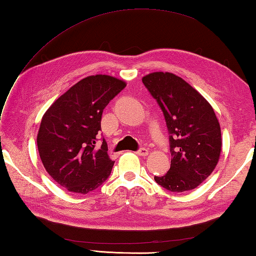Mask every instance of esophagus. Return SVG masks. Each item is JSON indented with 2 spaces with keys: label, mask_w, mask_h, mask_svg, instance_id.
<instances>
[{
  "label": "esophagus",
  "mask_w": 256,
  "mask_h": 256,
  "mask_svg": "<svg viewBox=\"0 0 256 256\" xmlns=\"http://www.w3.org/2000/svg\"><path fill=\"white\" fill-rule=\"evenodd\" d=\"M136 154H138V156H143V157H145V156H148V150H146V148H140V150H138L136 152Z\"/></svg>",
  "instance_id": "obj_1"
}]
</instances>
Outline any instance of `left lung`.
Listing matches in <instances>:
<instances>
[{"label": "left lung", "instance_id": "left-lung-1", "mask_svg": "<svg viewBox=\"0 0 256 256\" xmlns=\"http://www.w3.org/2000/svg\"><path fill=\"white\" fill-rule=\"evenodd\" d=\"M142 81L158 102L170 134V168L166 175L155 176V182L172 192L194 189L220 158L221 128L214 108L175 74L152 72Z\"/></svg>", "mask_w": 256, "mask_h": 256}]
</instances>
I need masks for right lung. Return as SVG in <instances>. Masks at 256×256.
<instances>
[{
  "instance_id": "add662e5",
  "label": "right lung",
  "mask_w": 256,
  "mask_h": 256,
  "mask_svg": "<svg viewBox=\"0 0 256 256\" xmlns=\"http://www.w3.org/2000/svg\"><path fill=\"white\" fill-rule=\"evenodd\" d=\"M125 86L108 74L81 79L48 108L37 134V148L50 176L70 192L88 194L110 176L114 162L103 140L98 148L102 112Z\"/></svg>"
}]
</instances>
